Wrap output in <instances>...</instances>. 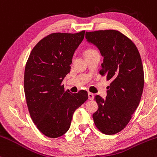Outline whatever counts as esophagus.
Wrapping results in <instances>:
<instances>
[{
    "label": "esophagus",
    "instance_id": "34e87169",
    "mask_svg": "<svg viewBox=\"0 0 157 157\" xmlns=\"http://www.w3.org/2000/svg\"><path fill=\"white\" fill-rule=\"evenodd\" d=\"M88 96H89V99L90 100H94V94L92 93L89 92V93H88Z\"/></svg>",
    "mask_w": 157,
    "mask_h": 157
}]
</instances>
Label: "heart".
Wrapping results in <instances>:
<instances>
[{"label": "heart", "instance_id": "b5f03b06", "mask_svg": "<svg viewBox=\"0 0 157 157\" xmlns=\"http://www.w3.org/2000/svg\"><path fill=\"white\" fill-rule=\"evenodd\" d=\"M96 52V50H95V49H94V48H87V49H86V50H85L84 55H85V56H86V55H90V54L93 53V52Z\"/></svg>", "mask_w": 157, "mask_h": 157}]
</instances>
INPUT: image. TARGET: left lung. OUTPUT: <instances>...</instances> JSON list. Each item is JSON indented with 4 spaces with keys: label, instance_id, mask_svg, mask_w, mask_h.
<instances>
[{
    "label": "left lung",
    "instance_id": "left-lung-1",
    "mask_svg": "<svg viewBox=\"0 0 157 157\" xmlns=\"http://www.w3.org/2000/svg\"><path fill=\"white\" fill-rule=\"evenodd\" d=\"M87 40L103 56L100 75L111 80L103 100L94 97L98 109L93 113L94 125L106 135L121 131L140 104L144 87L143 66L136 45L117 30L86 32Z\"/></svg>",
    "mask_w": 157,
    "mask_h": 157
}]
</instances>
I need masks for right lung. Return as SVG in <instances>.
<instances>
[{"instance_id": "obj_1", "label": "right lung", "mask_w": 157, "mask_h": 157, "mask_svg": "<svg viewBox=\"0 0 157 157\" xmlns=\"http://www.w3.org/2000/svg\"><path fill=\"white\" fill-rule=\"evenodd\" d=\"M84 35L85 30L50 34L35 45L27 60L23 81L27 107L36 127L48 137L66 134L75 110L89 97L85 90L73 94L62 85Z\"/></svg>"}]
</instances>
